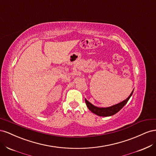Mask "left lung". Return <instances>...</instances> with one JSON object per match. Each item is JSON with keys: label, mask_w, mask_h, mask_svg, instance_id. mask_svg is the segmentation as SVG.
Returning <instances> with one entry per match:
<instances>
[{"label": "left lung", "mask_w": 156, "mask_h": 156, "mask_svg": "<svg viewBox=\"0 0 156 156\" xmlns=\"http://www.w3.org/2000/svg\"><path fill=\"white\" fill-rule=\"evenodd\" d=\"M133 90L132 91L129 96L127 98L126 100L122 101L119 103H118L116 105H115L113 106L109 107H107V108H100V107H97L96 106L93 105L92 103H90L88 100H85V102L87 106L89 108L90 111H91L94 114H96L98 116H109L115 115L116 113L119 112L121 108L123 107L126 103L129 100L130 97L131 96L132 94H133Z\"/></svg>", "instance_id": "8db88e82"}]
</instances>
